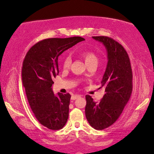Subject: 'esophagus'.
I'll return each instance as SVG.
<instances>
[{
  "label": "esophagus",
  "instance_id": "34e87169",
  "mask_svg": "<svg viewBox=\"0 0 154 154\" xmlns=\"http://www.w3.org/2000/svg\"><path fill=\"white\" fill-rule=\"evenodd\" d=\"M80 97V95H76V94H73L72 96H71V100H76V99H78V98H79Z\"/></svg>",
  "mask_w": 154,
  "mask_h": 154
}]
</instances>
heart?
I'll use <instances>...</instances> for the list:
<instances>
[{
    "instance_id": "b5f03b06",
    "label": "heart",
    "mask_w": 154,
    "mask_h": 154,
    "mask_svg": "<svg viewBox=\"0 0 154 154\" xmlns=\"http://www.w3.org/2000/svg\"><path fill=\"white\" fill-rule=\"evenodd\" d=\"M80 55H81L82 57L84 59V60H85V62L87 65L90 64H92V63L97 64L98 58L93 52L83 51V52H81ZM71 62V60L70 57L66 56V57L64 59V61H63V67L65 69L68 68V67L70 66Z\"/></svg>"
}]
</instances>
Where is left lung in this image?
I'll use <instances>...</instances> for the list:
<instances>
[{
	"instance_id": "obj_1",
	"label": "left lung",
	"mask_w": 154,
	"mask_h": 154,
	"mask_svg": "<svg viewBox=\"0 0 154 154\" xmlns=\"http://www.w3.org/2000/svg\"><path fill=\"white\" fill-rule=\"evenodd\" d=\"M106 48L107 63L101 81L105 94L99 102L86 95L85 116L96 130H104L113 125L123 112L132 91V71L130 58L124 48L111 38L92 36Z\"/></svg>"
}]
</instances>
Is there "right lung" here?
I'll return each instance as SVG.
<instances>
[{"label":"right lung","instance_id":"right-lung-1","mask_svg":"<svg viewBox=\"0 0 154 154\" xmlns=\"http://www.w3.org/2000/svg\"><path fill=\"white\" fill-rule=\"evenodd\" d=\"M83 38H48L38 42L27 52L23 62L22 76L27 100L39 123L48 129L58 130L69 117L70 94L52 91L53 79L59 73L58 57Z\"/></svg>","mask_w":154,"mask_h":154}]
</instances>
